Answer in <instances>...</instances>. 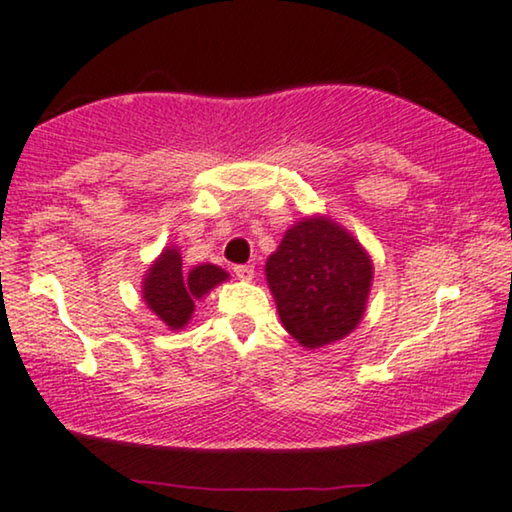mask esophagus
<instances>
[{"mask_svg":"<svg viewBox=\"0 0 512 512\" xmlns=\"http://www.w3.org/2000/svg\"><path fill=\"white\" fill-rule=\"evenodd\" d=\"M234 274L236 278H241V281H252V278H255V267H252V264H236Z\"/></svg>","mask_w":512,"mask_h":512,"instance_id":"obj_1","label":"esophagus"}]
</instances>
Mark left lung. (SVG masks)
Instances as JSON below:
<instances>
[{"instance_id": "left-lung-1", "label": "left lung", "mask_w": 512, "mask_h": 512, "mask_svg": "<svg viewBox=\"0 0 512 512\" xmlns=\"http://www.w3.org/2000/svg\"><path fill=\"white\" fill-rule=\"evenodd\" d=\"M267 281L285 330L306 349L349 335L372 285V262L327 217L297 222L267 260Z\"/></svg>"}]
</instances>
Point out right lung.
<instances>
[{
	"instance_id": "add662e5",
	"label": "right lung",
	"mask_w": 512,
	"mask_h": 512,
	"mask_svg": "<svg viewBox=\"0 0 512 512\" xmlns=\"http://www.w3.org/2000/svg\"><path fill=\"white\" fill-rule=\"evenodd\" d=\"M222 281H227V271L215 264H199L187 274L182 269L180 252L168 248L147 271L142 297L163 323L177 330V327H185L187 320L192 318L196 299H201Z\"/></svg>"
}]
</instances>
